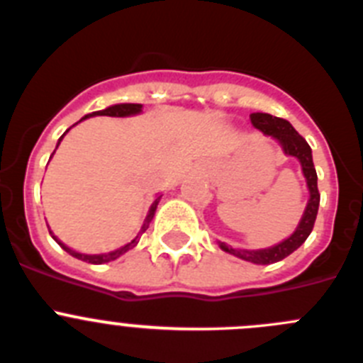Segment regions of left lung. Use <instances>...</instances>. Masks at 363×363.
Masks as SVG:
<instances>
[{"mask_svg": "<svg viewBox=\"0 0 363 363\" xmlns=\"http://www.w3.org/2000/svg\"><path fill=\"white\" fill-rule=\"evenodd\" d=\"M251 123L255 125V129L262 130L267 136H272L274 140H278L284 152L287 156H294L300 162L301 171H303V176H306L307 187H309V201H307V207L303 211V216H301L296 230L291 234L289 238L278 243V245H272L269 249H258V251H247V249H233L227 243L220 242L221 251L238 256V258L245 259V262H251V264L269 265L293 255L298 247L309 238L320 205L318 176H316V169H314L313 152H311L309 143L294 130V127L289 121L284 120V118L265 114V112H255V114H251Z\"/></svg>", "mask_w": 363, "mask_h": 363, "instance_id": "1", "label": "left lung"}]
</instances>
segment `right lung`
Listing matches in <instances>:
<instances>
[{
	"label": "right lung",
	"instance_id": "obj_1",
	"mask_svg": "<svg viewBox=\"0 0 363 363\" xmlns=\"http://www.w3.org/2000/svg\"><path fill=\"white\" fill-rule=\"evenodd\" d=\"M140 112H142V105H140V104H118V105H112V107L104 108V111H96V112H92V114H86V116L82 118V120H79V121L86 120V118H89V116H116V118H125V116H134V114H140ZM67 133H69V129L65 130V134ZM65 134H63V136H65ZM63 136L60 138V142H62V140H63ZM60 142H57V145H60ZM160 198H162V196L156 198V200L152 201V205H150L149 214H147L145 221H143L142 229H140V233H138L136 238L130 240V242L127 243V245L120 247V249H116V251L107 252V255H82V252H76V251H72V249H69V247H67L65 243L60 242V240H57L56 236H54L52 230H49V233H50V236H52V238L56 240V242L60 243V245H62V249H65V251L69 252V255H72L74 258L83 259V262H89V264H94V265L107 264V262H112V259L120 258V256L125 255V252L129 251V249H133V247L138 245V242H140V238H142V234L145 233L147 229H149V223H150V221H152L154 213H156V207H158V203H160Z\"/></svg>",
	"mask_w": 363,
	"mask_h": 363
}]
</instances>
